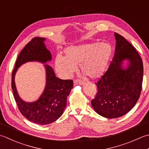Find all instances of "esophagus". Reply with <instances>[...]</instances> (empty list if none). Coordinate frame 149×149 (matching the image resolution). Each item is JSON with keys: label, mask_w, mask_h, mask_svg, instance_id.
I'll list each match as a JSON object with an SVG mask.
<instances>
[{"label": "esophagus", "mask_w": 149, "mask_h": 149, "mask_svg": "<svg viewBox=\"0 0 149 149\" xmlns=\"http://www.w3.org/2000/svg\"><path fill=\"white\" fill-rule=\"evenodd\" d=\"M74 84H75V85H77V84H79V85H83V84H84V83L82 81L76 79V80H74Z\"/></svg>", "instance_id": "34e87169"}]
</instances>
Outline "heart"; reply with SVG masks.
<instances>
[{"label":"heart","instance_id":"heart-1","mask_svg":"<svg viewBox=\"0 0 149 149\" xmlns=\"http://www.w3.org/2000/svg\"><path fill=\"white\" fill-rule=\"evenodd\" d=\"M112 52L111 46L106 42L68 46L64 49V57H55V69L61 76L68 78L77 70V65H80L83 73L90 78L97 79L105 72Z\"/></svg>","mask_w":149,"mask_h":149}]
</instances>
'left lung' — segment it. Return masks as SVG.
I'll use <instances>...</instances> for the list:
<instances>
[{"label": "left lung", "mask_w": 149, "mask_h": 149, "mask_svg": "<svg viewBox=\"0 0 149 149\" xmlns=\"http://www.w3.org/2000/svg\"><path fill=\"white\" fill-rule=\"evenodd\" d=\"M116 49L111 63L100 81L95 83L97 93L91 101L98 114L117 118L135 106L140 96L143 66L135 48L120 35L114 33ZM128 63L124 67V62Z\"/></svg>", "instance_id": "obj_1"}]
</instances>
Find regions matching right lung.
Returning a JSON list of instances; mask_svg holds the SVG:
<instances>
[{
    "instance_id": "add662e5",
    "label": "right lung",
    "mask_w": 149,
    "mask_h": 149,
    "mask_svg": "<svg viewBox=\"0 0 149 149\" xmlns=\"http://www.w3.org/2000/svg\"><path fill=\"white\" fill-rule=\"evenodd\" d=\"M45 40V38L35 37L26 45L17 57L11 76V88L20 113L29 121L43 125L53 123L62 116L67 97L74 86L72 80L57 78L53 68L46 64L52 61V54L46 47ZM28 62L45 63L46 70L45 90L40 98L33 102H26L19 97L14 83L17 70Z\"/></svg>"
}]
</instances>
